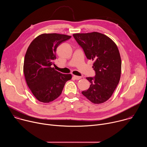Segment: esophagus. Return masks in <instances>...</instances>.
Wrapping results in <instances>:
<instances>
[{
	"instance_id": "esophagus-1",
	"label": "esophagus",
	"mask_w": 147,
	"mask_h": 147,
	"mask_svg": "<svg viewBox=\"0 0 147 147\" xmlns=\"http://www.w3.org/2000/svg\"><path fill=\"white\" fill-rule=\"evenodd\" d=\"M73 77H74V79H76V80H80V79H81V77H80V76H73Z\"/></svg>"
}]
</instances>
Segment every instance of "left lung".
I'll use <instances>...</instances> for the list:
<instances>
[{
  "label": "left lung",
  "instance_id": "8db88e82",
  "mask_svg": "<svg viewBox=\"0 0 147 147\" xmlns=\"http://www.w3.org/2000/svg\"><path fill=\"white\" fill-rule=\"evenodd\" d=\"M73 36L82 48L87 59L94 61V77H87L90 88L82 94L95 104L102 103L113 94L120 81L121 61L114 42L103 34H74Z\"/></svg>",
  "mask_w": 147,
  "mask_h": 147
}]
</instances>
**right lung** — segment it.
<instances>
[{
  "mask_svg": "<svg viewBox=\"0 0 147 147\" xmlns=\"http://www.w3.org/2000/svg\"><path fill=\"white\" fill-rule=\"evenodd\" d=\"M71 36L59 34H42L29 45L24 61L23 72L27 86L40 102L49 103L61 94L71 74H64L52 67L57 47Z\"/></svg>",
  "mask_w": 147,
  "mask_h": 147,
  "instance_id": "right-lung-1",
  "label": "right lung"
}]
</instances>
